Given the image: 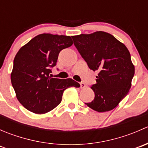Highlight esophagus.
I'll return each instance as SVG.
<instances>
[{"label": "esophagus", "instance_id": "esophagus-1", "mask_svg": "<svg viewBox=\"0 0 148 148\" xmlns=\"http://www.w3.org/2000/svg\"><path fill=\"white\" fill-rule=\"evenodd\" d=\"M86 84H85L84 83H83V82H81L80 83V87L82 88H82H85L86 87Z\"/></svg>", "mask_w": 148, "mask_h": 148}]
</instances>
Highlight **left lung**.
Masks as SVG:
<instances>
[{"instance_id":"left-lung-1","label":"left lung","mask_w":148,"mask_h":148,"mask_svg":"<svg viewBox=\"0 0 148 148\" xmlns=\"http://www.w3.org/2000/svg\"><path fill=\"white\" fill-rule=\"evenodd\" d=\"M74 44L90 69L98 71L92 85L95 99L85 103L99 112L110 111L126 97L135 74V66L127 47L103 31L71 36Z\"/></svg>"}]
</instances>
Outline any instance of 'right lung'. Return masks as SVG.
Listing matches in <instances>:
<instances>
[{"label": "right lung", "instance_id": "obj_1", "mask_svg": "<svg viewBox=\"0 0 148 148\" xmlns=\"http://www.w3.org/2000/svg\"><path fill=\"white\" fill-rule=\"evenodd\" d=\"M71 37L43 34L20 49L13 61L11 83L19 102L29 111L44 114L62 101L66 89L79 87L71 79L52 78L59 53L72 45Z\"/></svg>", "mask_w": 148, "mask_h": 148}]
</instances>
